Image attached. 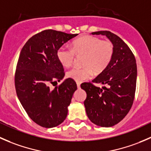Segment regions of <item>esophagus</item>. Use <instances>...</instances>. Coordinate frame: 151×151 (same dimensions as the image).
Wrapping results in <instances>:
<instances>
[{"instance_id":"obj_1","label":"esophagus","mask_w":151,"mask_h":151,"mask_svg":"<svg viewBox=\"0 0 151 151\" xmlns=\"http://www.w3.org/2000/svg\"><path fill=\"white\" fill-rule=\"evenodd\" d=\"M77 88H80V83H78V82H77Z\"/></svg>"}]
</instances>
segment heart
<instances>
[{"mask_svg": "<svg viewBox=\"0 0 151 151\" xmlns=\"http://www.w3.org/2000/svg\"><path fill=\"white\" fill-rule=\"evenodd\" d=\"M76 55H83L82 66L74 67L66 73V77L78 83L91 78L94 71L101 73L107 68L114 55L113 44L93 36H80L71 43V49L62 46L58 50L57 58L62 66L68 68Z\"/></svg>", "mask_w": 151, "mask_h": 151, "instance_id": "b5f03b06", "label": "heart"}]
</instances>
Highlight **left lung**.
Instances as JSON below:
<instances>
[{"mask_svg": "<svg viewBox=\"0 0 151 151\" xmlns=\"http://www.w3.org/2000/svg\"><path fill=\"white\" fill-rule=\"evenodd\" d=\"M91 33L106 36L113 44L114 55L107 68L92 83L81 84L87 93L85 110L94 124L111 127L122 121L133 104L137 74L136 59L128 45L113 33L104 30ZM93 83L106 86L100 88Z\"/></svg>", "mask_w": 151, "mask_h": 151, "instance_id": "obj_1", "label": "left lung"}]
</instances>
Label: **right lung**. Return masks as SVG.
<instances>
[{
  "label": "right lung",
  "instance_id": "add662e5",
  "mask_svg": "<svg viewBox=\"0 0 151 151\" xmlns=\"http://www.w3.org/2000/svg\"><path fill=\"white\" fill-rule=\"evenodd\" d=\"M77 35L43 30L29 39L20 52L14 75L17 95L30 119L42 127H55L67 116L77 84L68 78L53 90L49 85L65 75L58 50Z\"/></svg>",
  "mask_w": 151,
  "mask_h": 151
}]
</instances>
